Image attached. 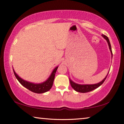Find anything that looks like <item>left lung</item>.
<instances>
[{
  "label": "left lung",
  "instance_id": "8db88e82",
  "mask_svg": "<svg viewBox=\"0 0 124 124\" xmlns=\"http://www.w3.org/2000/svg\"><path fill=\"white\" fill-rule=\"evenodd\" d=\"M102 36L104 37V39H106V40L107 41L108 45H109V49L110 50L111 53H112V55L113 56V53H112V47H111V45H110V43L109 41V40L108 38L104 34L102 35ZM107 74V75H108ZM107 75L106 77L102 81H101L100 83L96 84H93V85H79V84H77L76 83H74L73 81H72L70 79V84L71 86H72V88L74 90H75V91L79 92H81V93H85V92H88L90 91H91L92 90H95L96 89H97V87L100 86L103 83H104V81H105V80L106 79L107 77Z\"/></svg>",
  "mask_w": 124,
  "mask_h": 124
}]
</instances>
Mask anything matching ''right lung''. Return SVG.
Wrapping results in <instances>:
<instances>
[{"label": "right lung", "mask_w": 124, "mask_h": 124, "mask_svg": "<svg viewBox=\"0 0 124 124\" xmlns=\"http://www.w3.org/2000/svg\"><path fill=\"white\" fill-rule=\"evenodd\" d=\"M57 68L58 67H56L54 69V70L52 71L51 75H50V77L48 78L46 81L41 84H37L31 83L28 82V81L24 80H23L17 75L14 70L13 71L16 79L18 80V81H19L20 83L22 86H23L24 87L27 88V89L30 90L32 92H34V93H42L47 92L51 89V88L52 86V85H53L54 76H55V73Z\"/></svg>", "instance_id": "add662e5"}]
</instances>
